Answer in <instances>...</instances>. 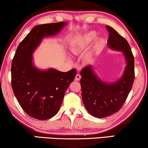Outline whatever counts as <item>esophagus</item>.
<instances>
[{
  "label": "esophagus",
  "instance_id": "obj_1",
  "mask_svg": "<svg viewBox=\"0 0 148 148\" xmlns=\"http://www.w3.org/2000/svg\"><path fill=\"white\" fill-rule=\"evenodd\" d=\"M81 77H82V76H81L79 74H77L75 76V79L76 81H79Z\"/></svg>",
  "mask_w": 148,
  "mask_h": 148
}]
</instances>
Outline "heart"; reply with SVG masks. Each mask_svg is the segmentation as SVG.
<instances>
[{"label": "heart", "mask_w": 148, "mask_h": 148, "mask_svg": "<svg viewBox=\"0 0 148 148\" xmlns=\"http://www.w3.org/2000/svg\"><path fill=\"white\" fill-rule=\"evenodd\" d=\"M97 37V33L96 32L92 31L90 32V33L86 34V35L83 36L81 38V40L79 41V42L77 44H75L73 47L71 48V51L73 53L76 54L79 52L81 50L84 49L86 47L88 44H90L91 42H92L94 40L96 39ZM103 40L100 39L97 42V46H100L101 44H103Z\"/></svg>", "instance_id": "1"}]
</instances>
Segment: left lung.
<instances>
[{"mask_svg":"<svg viewBox=\"0 0 148 148\" xmlns=\"http://www.w3.org/2000/svg\"><path fill=\"white\" fill-rule=\"evenodd\" d=\"M106 27L109 32L108 46L111 50L123 52L126 66L122 77L111 83L101 79L92 65L81 71L83 102L88 112L96 118L110 116L120 110L130 92L135 78L134 57L129 43L110 26Z\"/></svg>","mask_w":148,"mask_h":148,"instance_id":"1","label":"left lung"}]
</instances>
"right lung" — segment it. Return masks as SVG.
<instances>
[{
    "label": "right lung",
    "instance_id": "obj_1",
    "mask_svg": "<svg viewBox=\"0 0 148 148\" xmlns=\"http://www.w3.org/2000/svg\"><path fill=\"white\" fill-rule=\"evenodd\" d=\"M66 25L62 21L35 26L18 46L12 61L14 94L23 110L38 120L49 119L56 114L77 71L40 69L34 65L33 53L44 38L56 35Z\"/></svg>",
    "mask_w": 148,
    "mask_h": 148
}]
</instances>
